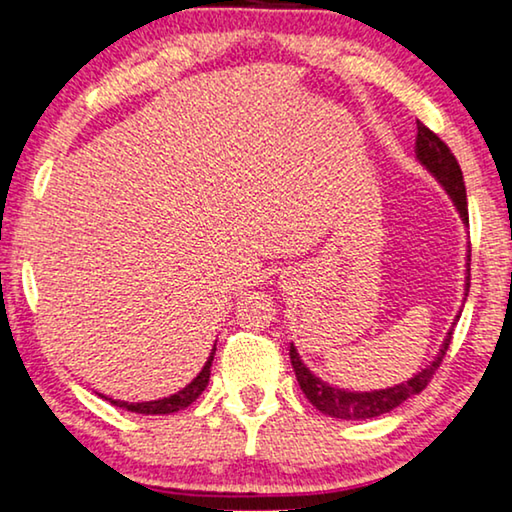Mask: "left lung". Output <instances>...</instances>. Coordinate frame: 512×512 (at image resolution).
Returning <instances> with one entry per match:
<instances>
[{
  "instance_id": "left-lung-1",
  "label": "left lung",
  "mask_w": 512,
  "mask_h": 512,
  "mask_svg": "<svg viewBox=\"0 0 512 512\" xmlns=\"http://www.w3.org/2000/svg\"><path fill=\"white\" fill-rule=\"evenodd\" d=\"M417 160H420L424 167H427L431 174H434L438 181L443 183L445 190L455 201L459 215L462 220L469 225V204H466V187H464V176L462 169H459L457 157L452 155V150L448 148L441 136L436 132H431L427 125L417 122ZM469 280L466 278V290H469ZM452 331H448V338L443 341V348L438 352V357L431 362L427 369H422L417 376H413L406 383L394 385L390 390H378V392H348V390H338V387H331L327 383H322L318 376H313L308 371V366L301 362L299 352L294 345L290 343V359H292V369L297 373L299 387L301 392L306 394V399L313 403L320 413L338 417V420H369V417H378L383 413H390L397 406H401L403 401L420 394L424 387L431 383L434 373L441 366L445 352L450 348L452 341Z\"/></svg>"
}]
</instances>
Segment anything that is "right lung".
I'll use <instances>...</instances> for the list:
<instances>
[{"mask_svg": "<svg viewBox=\"0 0 512 512\" xmlns=\"http://www.w3.org/2000/svg\"><path fill=\"white\" fill-rule=\"evenodd\" d=\"M213 355H215V348L211 352V357H208V362L204 364V369L199 371V376L192 380L190 385L183 387L181 392L171 394L167 399H157V401H143V403H127V401H115L109 399L113 406L118 408H125V410H132V413H141V415H169V413H178V410H183L190 406L192 401L199 399V394L206 390L208 385V378H211V364H213ZM106 399V397H104Z\"/></svg>", "mask_w": 512, "mask_h": 512, "instance_id": "right-lung-1", "label": "right lung"}]
</instances>
